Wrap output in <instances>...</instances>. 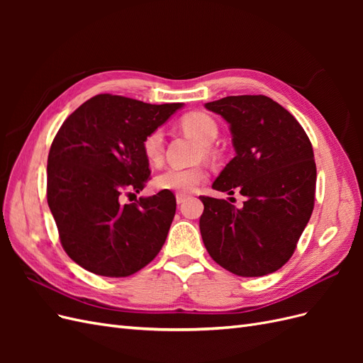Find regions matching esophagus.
<instances>
[{"instance_id": "34e87169", "label": "esophagus", "mask_w": 363, "mask_h": 363, "mask_svg": "<svg viewBox=\"0 0 363 363\" xmlns=\"http://www.w3.org/2000/svg\"><path fill=\"white\" fill-rule=\"evenodd\" d=\"M188 194H183V192H177V194H175V200H177V203L179 204H182V203H184V200L186 199H188Z\"/></svg>"}]
</instances>
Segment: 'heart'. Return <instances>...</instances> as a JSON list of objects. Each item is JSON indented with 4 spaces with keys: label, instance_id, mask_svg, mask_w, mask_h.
I'll use <instances>...</instances> for the list:
<instances>
[{
    "label": "heart",
    "instance_id": "1",
    "mask_svg": "<svg viewBox=\"0 0 363 363\" xmlns=\"http://www.w3.org/2000/svg\"><path fill=\"white\" fill-rule=\"evenodd\" d=\"M182 128L186 133L200 140L207 155L208 147L218 138L219 128L216 121L204 112H191L182 118ZM142 151L147 160L152 164H159L163 159L164 151V136L160 128L150 131L142 142ZM207 177V171L204 167H191V168H168L155 179V186L160 191L172 192H191Z\"/></svg>",
    "mask_w": 363,
    "mask_h": 363
}]
</instances>
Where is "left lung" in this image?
<instances>
[{"mask_svg": "<svg viewBox=\"0 0 363 363\" xmlns=\"http://www.w3.org/2000/svg\"><path fill=\"white\" fill-rule=\"evenodd\" d=\"M230 125L236 156L212 188L244 195L242 208L200 196V232L211 257L240 277L280 269L309 223L316 167L306 131L284 107L265 95H238L206 103ZM232 200V199H230Z\"/></svg>", "mask_w": 363, "mask_h": 363, "instance_id": "1", "label": "left lung"}]
</instances>
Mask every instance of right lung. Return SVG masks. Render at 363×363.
<instances>
[{"label":"right lung","mask_w":363,"mask_h":363,"mask_svg":"<svg viewBox=\"0 0 363 363\" xmlns=\"http://www.w3.org/2000/svg\"><path fill=\"white\" fill-rule=\"evenodd\" d=\"M182 106L100 94L62 124L48 155L47 200L77 265L127 277L162 250L177 206L174 194L160 191L131 204L121 196L144 189L151 171L142 142Z\"/></svg>","instance_id":"obj_1"}]
</instances>
